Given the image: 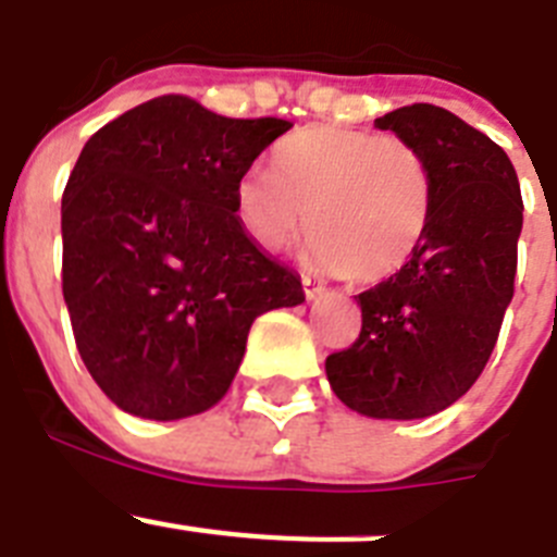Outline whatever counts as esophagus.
<instances>
[{
	"mask_svg": "<svg viewBox=\"0 0 557 557\" xmlns=\"http://www.w3.org/2000/svg\"><path fill=\"white\" fill-rule=\"evenodd\" d=\"M302 288H305V297H308L310 302H313V299H322L324 294H327V288H324L322 283H315V280L310 277H302Z\"/></svg>",
	"mask_w": 557,
	"mask_h": 557,
	"instance_id": "esophagus-1",
	"label": "esophagus"
}]
</instances>
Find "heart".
<instances>
[{
	"label": "heart",
	"instance_id": "1",
	"mask_svg": "<svg viewBox=\"0 0 557 557\" xmlns=\"http://www.w3.org/2000/svg\"><path fill=\"white\" fill-rule=\"evenodd\" d=\"M272 171L249 169L235 185V216L258 247L280 252L308 224L310 267L374 285L428 238L433 166L405 138L315 124L285 135Z\"/></svg>",
	"mask_w": 557,
	"mask_h": 557
}]
</instances>
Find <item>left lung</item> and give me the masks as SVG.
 <instances>
[{
    "label": "left lung",
    "mask_w": 557,
    "mask_h": 557,
    "mask_svg": "<svg viewBox=\"0 0 557 557\" xmlns=\"http://www.w3.org/2000/svg\"><path fill=\"white\" fill-rule=\"evenodd\" d=\"M422 149L435 177L428 238L394 277L358 294L360 335L324 363L335 397L374 419H424L483 374L513 299L522 194L503 147L435 104L374 119Z\"/></svg>",
    "instance_id": "1"
}]
</instances>
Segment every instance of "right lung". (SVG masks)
I'll use <instances>...</instances> for the list:
<instances>
[{
	"instance_id": "right-lung-1",
	"label": "right lung",
	"mask_w": 557,
	"mask_h": 557,
	"mask_svg": "<svg viewBox=\"0 0 557 557\" xmlns=\"http://www.w3.org/2000/svg\"><path fill=\"white\" fill-rule=\"evenodd\" d=\"M285 119H227L183 94L88 138L60 205L63 299L79 358L122 410L172 422L213 408L260 313L299 277L235 216V185Z\"/></svg>"
}]
</instances>
